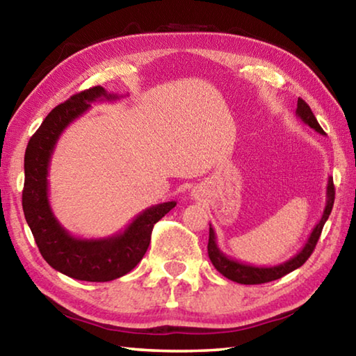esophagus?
<instances>
[{
    "label": "esophagus",
    "mask_w": 356,
    "mask_h": 356,
    "mask_svg": "<svg viewBox=\"0 0 356 356\" xmlns=\"http://www.w3.org/2000/svg\"><path fill=\"white\" fill-rule=\"evenodd\" d=\"M193 196H195V197H196V196H197V195H196V193H195V191H193Z\"/></svg>",
    "instance_id": "obj_1"
}]
</instances>
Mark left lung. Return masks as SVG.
<instances>
[{
    "instance_id": "8db88e82",
    "label": "left lung",
    "mask_w": 356,
    "mask_h": 356,
    "mask_svg": "<svg viewBox=\"0 0 356 356\" xmlns=\"http://www.w3.org/2000/svg\"><path fill=\"white\" fill-rule=\"evenodd\" d=\"M296 116L299 118L303 124H307L321 135H325L319 126L318 120L313 115L312 108L303 99H297V108H296ZM325 207L324 211H322V216L314 225V229L309 234L307 243L303 244V248L297 252V254L289 258L288 261H283L280 264H275V266H254V264H248L243 261H238L235 258H230L225 255L224 252L219 249L218 241H216V234L213 227L210 225V235H209V257L213 263V266L216 268L224 277H227L229 280H234L236 283H241V285H258V283H266L280 279V277L293 273L294 269L300 268L303 263H305L309 255L313 254V250L318 244V240L321 236V232L324 229V224L327 222L328 216H330L333 202H334V185H333V177H328L327 182V193H325Z\"/></svg>"
}]
</instances>
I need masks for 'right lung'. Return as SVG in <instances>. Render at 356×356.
<instances>
[{
	"instance_id": "right-lung-1",
	"label": "right lung",
	"mask_w": 356,
	"mask_h": 356,
	"mask_svg": "<svg viewBox=\"0 0 356 356\" xmlns=\"http://www.w3.org/2000/svg\"><path fill=\"white\" fill-rule=\"evenodd\" d=\"M120 98L99 86L71 96L49 112L26 147L23 188L26 222L49 266L76 280L111 282L131 273L149 248L154 224L177 204L170 200L152 205L138 213L124 230L106 238L71 235L54 216L48 195V174L57 141L71 122L92 107V102Z\"/></svg>"
}]
</instances>
